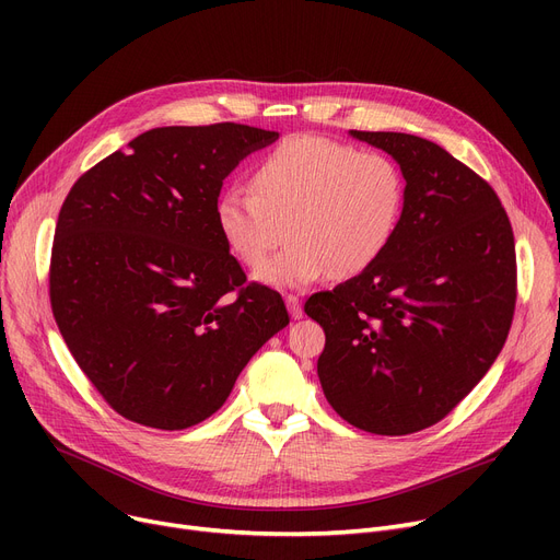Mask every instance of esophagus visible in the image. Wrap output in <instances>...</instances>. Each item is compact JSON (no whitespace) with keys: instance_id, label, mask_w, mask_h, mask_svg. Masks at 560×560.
<instances>
[{"instance_id":"1","label":"esophagus","mask_w":560,"mask_h":560,"mask_svg":"<svg viewBox=\"0 0 560 560\" xmlns=\"http://www.w3.org/2000/svg\"><path fill=\"white\" fill-rule=\"evenodd\" d=\"M285 306H288L290 315L295 317V319H300V317L304 315V308H302L300 298H298V295H292V292H288V295H285Z\"/></svg>"}]
</instances>
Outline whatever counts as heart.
I'll return each mask as SVG.
<instances>
[{
	"label": "heart",
	"mask_w": 560,
	"mask_h": 560,
	"mask_svg": "<svg viewBox=\"0 0 560 560\" xmlns=\"http://www.w3.org/2000/svg\"><path fill=\"white\" fill-rule=\"evenodd\" d=\"M249 190H226L215 206L224 243L260 279L304 288L347 279L393 243L406 203L404 172L381 152H361L325 136H290L252 167Z\"/></svg>",
	"instance_id": "b5f03b06"
}]
</instances>
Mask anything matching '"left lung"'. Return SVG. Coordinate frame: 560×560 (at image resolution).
Returning <instances> with one entry per match:
<instances>
[{
  "label": "left lung",
  "instance_id": "1",
  "mask_svg": "<svg viewBox=\"0 0 560 560\" xmlns=\"http://www.w3.org/2000/svg\"><path fill=\"white\" fill-rule=\"evenodd\" d=\"M351 136L399 163L401 222L376 262L304 311L327 336L317 376L336 413L406 435L450 416L502 351L517 302L513 226L492 186L440 144Z\"/></svg>",
  "mask_w": 560,
  "mask_h": 560
}]
</instances>
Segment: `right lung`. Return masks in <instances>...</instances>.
Instances as JSON below:
<instances>
[{
	"mask_svg": "<svg viewBox=\"0 0 560 560\" xmlns=\"http://www.w3.org/2000/svg\"><path fill=\"white\" fill-rule=\"evenodd\" d=\"M277 138L235 122L161 127L70 188L51 245V313L122 418L165 431L211 418L288 325L279 292L247 283L215 218L224 176Z\"/></svg>",
	"mask_w": 560,
	"mask_h": 560,
	"instance_id": "right-lung-1",
	"label": "right lung"
}]
</instances>
